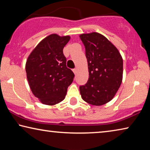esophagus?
<instances>
[{
  "mask_svg": "<svg viewBox=\"0 0 150 150\" xmlns=\"http://www.w3.org/2000/svg\"><path fill=\"white\" fill-rule=\"evenodd\" d=\"M73 73H75V74H76V73H77V68H75V69H73Z\"/></svg>",
  "mask_w": 150,
  "mask_h": 150,
  "instance_id": "esophagus-1",
  "label": "esophagus"
}]
</instances>
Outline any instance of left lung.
Returning <instances> with one entry per match:
<instances>
[{"label": "left lung", "mask_w": 150, "mask_h": 150, "mask_svg": "<svg viewBox=\"0 0 150 150\" xmlns=\"http://www.w3.org/2000/svg\"><path fill=\"white\" fill-rule=\"evenodd\" d=\"M85 47L88 79L79 87L83 100L100 106L112 99L122 81L123 60L106 37L96 32L80 35Z\"/></svg>", "instance_id": "left-lung-1"}]
</instances>
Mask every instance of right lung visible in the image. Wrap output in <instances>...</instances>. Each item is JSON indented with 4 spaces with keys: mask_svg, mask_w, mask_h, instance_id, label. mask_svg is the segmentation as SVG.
<instances>
[{
    "mask_svg": "<svg viewBox=\"0 0 150 150\" xmlns=\"http://www.w3.org/2000/svg\"><path fill=\"white\" fill-rule=\"evenodd\" d=\"M70 37L51 34L40 42L28 57L26 72L32 93L44 105L64 99L75 75L66 66L63 49Z\"/></svg>",
    "mask_w": 150,
    "mask_h": 150,
    "instance_id": "1",
    "label": "right lung"
}]
</instances>
